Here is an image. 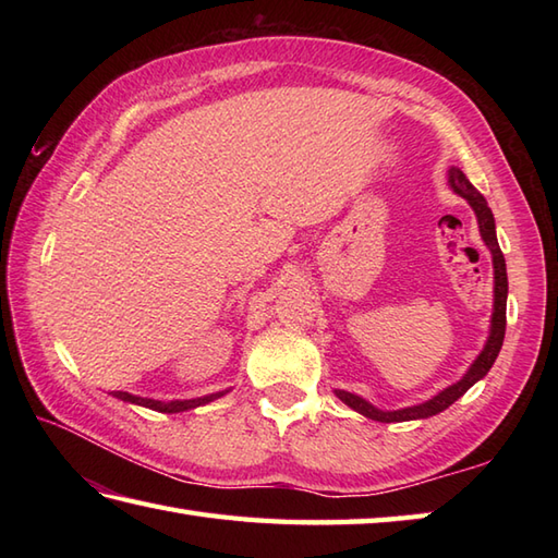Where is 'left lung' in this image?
<instances>
[{
  "mask_svg": "<svg viewBox=\"0 0 558 558\" xmlns=\"http://www.w3.org/2000/svg\"><path fill=\"white\" fill-rule=\"evenodd\" d=\"M448 184L450 189L458 196H462L472 206L477 216V225H480V234L484 244L489 246L492 252V260H494V314H492V330H489V338H487V345L480 352V357L472 362L470 369L465 372V376L460 378L458 384L444 388L441 393H436L432 400L420 402V405H412V408H402V410H378L374 408L372 402H366L364 398L348 393V390H336V396L345 402L348 408H352L354 412L364 414V417L376 420V422H410V420H426L432 417V414L444 412L448 405H453V402L465 396L470 386H475L480 378L487 376V372L492 369V364L496 362L504 345V336H506V298H508V276H506V258L501 254V246L499 240H496V225H494V216H492V208L487 206V198H484L475 186L470 184V180L462 170L458 168H450L448 170Z\"/></svg>",
  "mask_w": 558,
  "mask_h": 558,
  "instance_id": "left-lung-1",
  "label": "left lung"
}]
</instances>
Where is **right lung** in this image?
Here are the masks:
<instances>
[{"label":"right lung","mask_w":558,"mask_h":558,"mask_svg":"<svg viewBox=\"0 0 558 558\" xmlns=\"http://www.w3.org/2000/svg\"><path fill=\"white\" fill-rule=\"evenodd\" d=\"M228 393V390H220V393H210L204 398H192V400H170V402H162V400H153V398H141V396H132L126 393V390H112L114 398H120L124 402H132V405H144L148 410H156V412H184V410H194L198 405H206L210 400H218L220 396Z\"/></svg>","instance_id":"obj_1"}]
</instances>
